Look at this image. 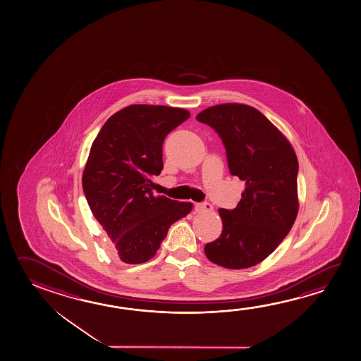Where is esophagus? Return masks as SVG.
Wrapping results in <instances>:
<instances>
[{
    "label": "esophagus",
    "mask_w": 361,
    "mask_h": 361,
    "mask_svg": "<svg viewBox=\"0 0 361 361\" xmlns=\"http://www.w3.org/2000/svg\"><path fill=\"white\" fill-rule=\"evenodd\" d=\"M195 209L198 214H202V212H211L214 208L208 202H200V203H195Z\"/></svg>",
    "instance_id": "esophagus-1"
}]
</instances>
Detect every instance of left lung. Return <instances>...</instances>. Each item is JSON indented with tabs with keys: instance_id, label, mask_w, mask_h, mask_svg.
Segmentation results:
<instances>
[{
	"instance_id": "8db88e82",
	"label": "left lung",
	"mask_w": 361,
	"mask_h": 361,
	"mask_svg": "<svg viewBox=\"0 0 361 361\" xmlns=\"http://www.w3.org/2000/svg\"><path fill=\"white\" fill-rule=\"evenodd\" d=\"M196 118L219 134L230 173L246 185L236 208H220L224 230L204 254L227 269L250 268L269 257L293 226L298 160L284 135L251 106L217 104Z\"/></svg>"
}]
</instances>
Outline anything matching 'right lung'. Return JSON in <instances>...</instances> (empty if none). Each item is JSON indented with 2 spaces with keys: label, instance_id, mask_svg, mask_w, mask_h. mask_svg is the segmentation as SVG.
<instances>
[{
  "label": "right lung",
  "instance_id": "obj_1",
  "mask_svg": "<svg viewBox=\"0 0 361 361\" xmlns=\"http://www.w3.org/2000/svg\"><path fill=\"white\" fill-rule=\"evenodd\" d=\"M190 116L183 109L133 104L112 115L92 144L83 192L123 263L150 260L171 225L192 209L190 202L154 196L152 182L163 169L165 136Z\"/></svg>",
  "mask_w": 361,
  "mask_h": 361
}]
</instances>
